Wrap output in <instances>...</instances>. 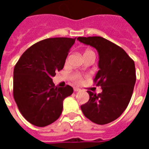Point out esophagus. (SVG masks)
<instances>
[{
  "label": "esophagus",
  "instance_id": "esophagus-1",
  "mask_svg": "<svg viewBox=\"0 0 149 149\" xmlns=\"http://www.w3.org/2000/svg\"><path fill=\"white\" fill-rule=\"evenodd\" d=\"M80 90H81V89H79V88L74 87V92H79Z\"/></svg>",
  "mask_w": 149,
  "mask_h": 149
}]
</instances>
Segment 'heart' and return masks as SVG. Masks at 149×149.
Here are the masks:
<instances>
[{
  "label": "heart",
  "mask_w": 149,
  "mask_h": 149,
  "mask_svg": "<svg viewBox=\"0 0 149 149\" xmlns=\"http://www.w3.org/2000/svg\"><path fill=\"white\" fill-rule=\"evenodd\" d=\"M93 51H90V50H87V51H85V53H84V56L87 54L93 53ZM93 53H94V52H93ZM66 62H68V59L66 60ZM71 79H72L74 82L76 83V84H80V83L82 82V81H83L82 75H81L80 73H77V72H75V73L72 74V75H71Z\"/></svg>",
  "instance_id": "1"
}]
</instances>
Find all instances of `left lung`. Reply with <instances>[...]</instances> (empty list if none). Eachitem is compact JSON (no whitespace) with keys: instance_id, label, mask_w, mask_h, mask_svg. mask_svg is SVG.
Masks as SVG:
<instances>
[{"instance_id":"left-lung-1","label":"left lung","mask_w":149,"mask_h":149,"mask_svg":"<svg viewBox=\"0 0 149 149\" xmlns=\"http://www.w3.org/2000/svg\"><path fill=\"white\" fill-rule=\"evenodd\" d=\"M77 40L98 51L100 69L93 81L102 89L99 94L87 91L89 100L81 110L94 123L108 124L118 119L130 102L136 77L134 61L121 47L101 36Z\"/></svg>"}]
</instances>
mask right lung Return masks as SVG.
Returning <instances> with one entry per match:
<instances>
[{"label": "right lung", "mask_w": 149, "mask_h": 149, "mask_svg": "<svg viewBox=\"0 0 149 149\" xmlns=\"http://www.w3.org/2000/svg\"><path fill=\"white\" fill-rule=\"evenodd\" d=\"M75 39L49 38L24 52L14 68L13 97L24 119L45 127L58 119L63 100L73 93L69 85L55 86L51 77L62 70Z\"/></svg>", "instance_id": "right-lung-1"}]
</instances>
